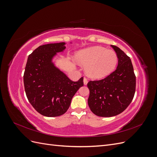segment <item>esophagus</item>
<instances>
[{
  "label": "esophagus",
  "instance_id": "34e87169",
  "mask_svg": "<svg viewBox=\"0 0 157 157\" xmlns=\"http://www.w3.org/2000/svg\"><path fill=\"white\" fill-rule=\"evenodd\" d=\"M83 82H84V85H86L88 84V79L86 78H84Z\"/></svg>",
  "mask_w": 157,
  "mask_h": 157
}]
</instances>
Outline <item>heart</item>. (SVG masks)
<instances>
[{"label":"heart","instance_id":"obj_1","mask_svg":"<svg viewBox=\"0 0 157 157\" xmlns=\"http://www.w3.org/2000/svg\"><path fill=\"white\" fill-rule=\"evenodd\" d=\"M76 58L84 66L88 77L94 79L107 77L115 69L118 63L115 52L101 46L80 50L76 55Z\"/></svg>","mask_w":157,"mask_h":157}]
</instances>
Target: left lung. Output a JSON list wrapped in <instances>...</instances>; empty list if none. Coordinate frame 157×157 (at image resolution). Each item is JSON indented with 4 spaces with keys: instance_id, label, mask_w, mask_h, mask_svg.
Wrapping results in <instances>:
<instances>
[{
    "instance_id": "obj_1",
    "label": "left lung",
    "mask_w": 157,
    "mask_h": 157,
    "mask_svg": "<svg viewBox=\"0 0 157 157\" xmlns=\"http://www.w3.org/2000/svg\"><path fill=\"white\" fill-rule=\"evenodd\" d=\"M118 56L116 70L105 78L88 82V103L99 117H111L124 111L136 92V76L130 57L118 47L111 45Z\"/></svg>"
}]
</instances>
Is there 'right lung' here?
<instances>
[{"label":"right lung","instance_id":"1","mask_svg":"<svg viewBox=\"0 0 157 157\" xmlns=\"http://www.w3.org/2000/svg\"><path fill=\"white\" fill-rule=\"evenodd\" d=\"M65 44L40 46L27 59L23 75L26 96L35 110L45 117L63 115L74 95L84 85L83 77L72 81L52 62L57 53L65 49Z\"/></svg>","mask_w":157,"mask_h":157}]
</instances>
